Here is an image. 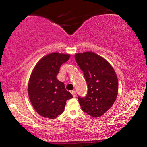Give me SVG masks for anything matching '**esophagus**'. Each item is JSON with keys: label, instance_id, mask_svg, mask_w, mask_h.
<instances>
[{"label": "esophagus", "instance_id": "esophagus-1", "mask_svg": "<svg viewBox=\"0 0 147 147\" xmlns=\"http://www.w3.org/2000/svg\"><path fill=\"white\" fill-rule=\"evenodd\" d=\"M71 93H72V94H73V96H74V97H75V96H76V92L74 91V90L71 91Z\"/></svg>", "mask_w": 147, "mask_h": 147}]
</instances>
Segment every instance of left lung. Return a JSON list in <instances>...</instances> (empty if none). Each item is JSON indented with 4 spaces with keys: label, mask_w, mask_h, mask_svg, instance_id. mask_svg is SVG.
Listing matches in <instances>:
<instances>
[{
    "label": "left lung",
    "mask_w": 147,
    "mask_h": 147,
    "mask_svg": "<svg viewBox=\"0 0 147 147\" xmlns=\"http://www.w3.org/2000/svg\"><path fill=\"white\" fill-rule=\"evenodd\" d=\"M76 63L83 71L88 85V93L78 96L82 110L93 117H98L111 108L118 93V79L110 64L93 52L78 53Z\"/></svg>",
    "instance_id": "left-lung-1"
}]
</instances>
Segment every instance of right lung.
<instances>
[{"mask_svg": "<svg viewBox=\"0 0 147 147\" xmlns=\"http://www.w3.org/2000/svg\"><path fill=\"white\" fill-rule=\"evenodd\" d=\"M69 54L54 53L44 56L30 77L28 96L37 112L43 117L55 119L63 112L66 101L73 97L56 76Z\"/></svg>", "mask_w": 147, "mask_h": 147, "instance_id": "right-lung-1", "label": "right lung"}]
</instances>
